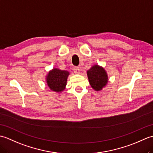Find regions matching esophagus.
I'll return each instance as SVG.
<instances>
[{"instance_id":"34e87169","label":"esophagus","mask_w":153,"mask_h":153,"mask_svg":"<svg viewBox=\"0 0 153 153\" xmlns=\"http://www.w3.org/2000/svg\"><path fill=\"white\" fill-rule=\"evenodd\" d=\"M74 73L76 74H79V72H80L79 68L78 67H74Z\"/></svg>"}]
</instances>
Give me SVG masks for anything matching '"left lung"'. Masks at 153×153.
<instances>
[{
	"mask_svg": "<svg viewBox=\"0 0 153 153\" xmlns=\"http://www.w3.org/2000/svg\"><path fill=\"white\" fill-rule=\"evenodd\" d=\"M87 75L91 87L96 91L102 90L108 82V76L106 71L102 66L98 64L92 66L87 71Z\"/></svg>",
	"mask_w": 153,
	"mask_h": 153,
	"instance_id": "1",
	"label": "left lung"
}]
</instances>
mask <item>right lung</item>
<instances>
[{
  "instance_id": "1",
  "label": "right lung",
  "mask_w": 153,
  "mask_h": 153,
  "mask_svg": "<svg viewBox=\"0 0 153 153\" xmlns=\"http://www.w3.org/2000/svg\"><path fill=\"white\" fill-rule=\"evenodd\" d=\"M70 72L54 68L48 71L45 76L47 85L51 91L56 93H62L66 89L68 77Z\"/></svg>"
}]
</instances>
